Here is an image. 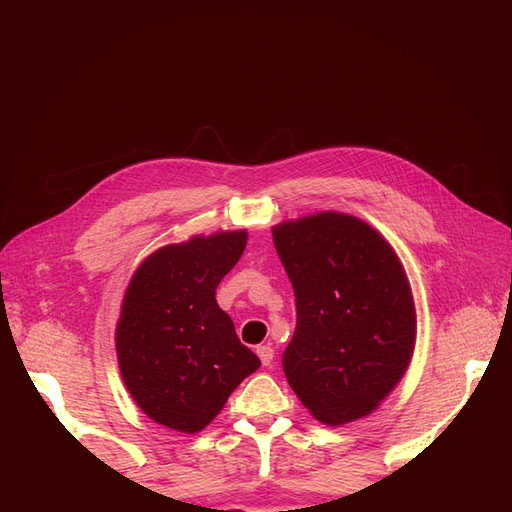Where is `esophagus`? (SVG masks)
Listing matches in <instances>:
<instances>
[{"label":"esophagus","instance_id":"esophagus-1","mask_svg":"<svg viewBox=\"0 0 512 512\" xmlns=\"http://www.w3.org/2000/svg\"><path fill=\"white\" fill-rule=\"evenodd\" d=\"M256 354H258V359L262 361V365H265V367H269L273 363V354L275 352H273L271 346H258Z\"/></svg>","mask_w":512,"mask_h":512}]
</instances>
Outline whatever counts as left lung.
<instances>
[{"label": "left lung", "instance_id": "1", "mask_svg": "<svg viewBox=\"0 0 512 512\" xmlns=\"http://www.w3.org/2000/svg\"><path fill=\"white\" fill-rule=\"evenodd\" d=\"M297 301L284 374L301 404L327 425L378 408L410 365L416 312L401 260L376 228L322 211L273 226Z\"/></svg>", "mask_w": 512, "mask_h": 512}]
</instances>
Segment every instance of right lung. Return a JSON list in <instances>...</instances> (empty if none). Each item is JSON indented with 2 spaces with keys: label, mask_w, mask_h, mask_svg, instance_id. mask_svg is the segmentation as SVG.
Segmentation results:
<instances>
[{
  "label": "right lung",
  "mask_w": 512,
  "mask_h": 512,
  "mask_svg": "<svg viewBox=\"0 0 512 512\" xmlns=\"http://www.w3.org/2000/svg\"><path fill=\"white\" fill-rule=\"evenodd\" d=\"M245 243V230H226L164 245L141 262L123 294L115 333L121 378L151 421L168 429H205L260 367L215 301Z\"/></svg>",
  "instance_id": "obj_1"
}]
</instances>
